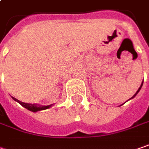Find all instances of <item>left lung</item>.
<instances>
[{"instance_id": "8db88e82", "label": "left lung", "mask_w": 149, "mask_h": 149, "mask_svg": "<svg viewBox=\"0 0 149 149\" xmlns=\"http://www.w3.org/2000/svg\"><path fill=\"white\" fill-rule=\"evenodd\" d=\"M142 86H143V83H142V85H141V86H140V87H139V89H138V91H137V92H136V93H135V95H133V96H132V98H133V97H134V96H135V95H137V94H138V92H139V91H140V90H141V88H142Z\"/></svg>"}]
</instances>
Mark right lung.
Here are the masks:
<instances>
[{"label": "right lung", "instance_id": "obj_1", "mask_svg": "<svg viewBox=\"0 0 149 149\" xmlns=\"http://www.w3.org/2000/svg\"><path fill=\"white\" fill-rule=\"evenodd\" d=\"M13 100H15L16 101H17L19 104H21L23 107L26 108L27 110L29 111H41V110H45V109H48L51 107V105L49 106H46V107H43V106H40V105H38V104H29V103H24V102H22L20 100H17L16 98L12 97Z\"/></svg>", "mask_w": 149, "mask_h": 149}]
</instances>
